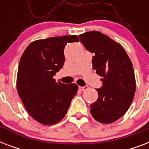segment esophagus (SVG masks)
Returning a JSON list of instances; mask_svg holds the SVG:
<instances>
[{
	"label": "esophagus",
	"mask_w": 149,
	"mask_h": 149,
	"mask_svg": "<svg viewBox=\"0 0 149 149\" xmlns=\"http://www.w3.org/2000/svg\"><path fill=\"white\" fill-rule=\"evenodd\" d=\"M89 88L88 86H79V89L81 91H86V90H87V89Z\"/></svg>",
	"instance_id": "1"
}]
</instances>
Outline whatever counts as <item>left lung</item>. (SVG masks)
I'll list each match as a JSON object with an SVG mask.
<instances>
[{"mask_svg":"<svg viewBox=\"0 0 149 149\" xmlns=\"http://www.w3.org/2000/svg\"><path fill=\"white\" fill-rule=\"evenodd\" d=\"M86 50L94 53L93 70L101 77L102 86L96 89L98 99L91 104V113L100 123L110 124L125 114L134 99L136 84L134 69L124 48L100 31L79 36Z\"/></svg>","mask_w":149,"mask_h":149,"instance_id":"1","label":"left lung"}]
</instances>
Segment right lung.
<instances>
[{
  "label": "right lung",
  "mask_w": 149,
  "mask_h": 149,
  "mask_svg": "<svg viewBox=\"0 0 149 149\" xmlns=\"http://www.w3.org/2000/svg\"><path fill=\"white\" fill-rule=\"evenodd\" d=\"M79 41L77 36L36 40L27 47L21 57L17 92L29 114L42 125H52L60 121L77 94V84L57 83L53 77L63 66L65 45Z\"/></svg>",
  "instance_id": "right-lung-1"
}]
</instances>
